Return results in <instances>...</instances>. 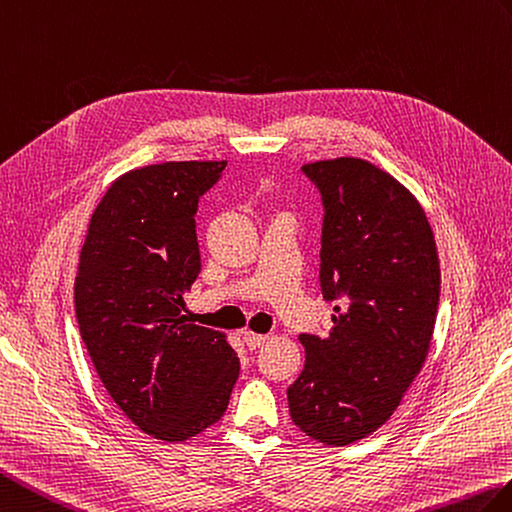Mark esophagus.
Returning a JSON list of instances; mask_svg holds the SVG:
<instances>
[{
    "label": "esophagus",
    "mask_w": 512,
    "mask_h": 512,
    "mask_svg": "<svg viewBox=\"0 0 512 512\" xmlns=\"http://www.w3.org/2000/svg\"><path fill=\"white\" fill-rule=\"evenodd\" d=\"M243 339H245V344H247V348H249V350H256V348H260V346H263V344L267 342L269 335H260V333L245 331Z\"/></svg>",
    "instance_id": "esophagus-1"
}]
</instances>
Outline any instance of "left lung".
<instances>
[{
	"label": "left lung",
	"instance_id": "1",
	"mask_svg": "<svg viewBox=\"0 0 512 512\" xmlns=\"http://www.w3.org/2000/svg\"><path fill=\"white\" fill-rule=\"evenodd\" d=\"M322 192L320 287L335 302L326 337L300 335L291 420L322 445L377 431L427 359L440 263L427 214L401 181L361 157L302 166Z\"/></svg>",
	"mask_w": 512,
	"mask_h": 512
}]
</instances>
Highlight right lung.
Returning <instances> with one entry per match:
<instances>
[{
  "label": "right lung",
  "mask_w": 512,
  "mask_h": 512,
  "mask_svg": "<svg viewBox=\"0 0 512 512\" xmlns=\"http://www.w3.org/2000/svg\"><path fill=\"white\" fill-rule=\"evenodd\" d=\"M223 162H164L120 175L78 258L81 337L111 399L144 434L184 442L221 420L241 363L225 333L190 324L201 271L199 197Z\"/></svg>",
  "instance_id": "1"
}]
</instances>
